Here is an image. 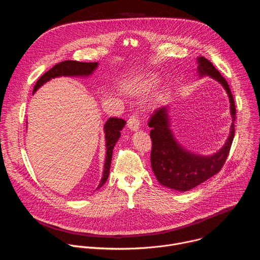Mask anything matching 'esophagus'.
Here are the masks:
<instances>
[{
	"label": "esophagus",
	"instance_id": "1",
	"mask_svg": "<svg viewBox=\"0 0 260 260\" xmlns=\"http://www.w3.org/2000/svg\"><path fill=\"white\" fill-rule=\"evenodd\" d=\"M127 126L129 129L136 132L139 129V126H140V117L137 113L133 114L129 119L127 120Z\"/></svg>",
	"mask_w": 260,
	"mask_h": 260
}]
</instances>
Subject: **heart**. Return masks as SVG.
Here are the masks:
<instances>
[{"label": "heart", "instance_id": "heart-1", "mask_svg": "<svg viewBox=\"0 0 260 260\" xmlns=\"http://www.w3.org/2000/svg\"><path fill=\"white\" fill-rule=\"evenodd\" d=\"M158 82V77L155 76V75H149L147 76L145 79H143L141 81V83L139 84V87H138V91L139 92H146L148 90H150L156 83ZM160 99V95H156L154 99H153V103H157Z\"/></svg>", "mask_w": 260, "mask_h": 260}]
</instances>
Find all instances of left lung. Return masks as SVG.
I'll use <instances>...</instances> for the list:
<instances>
[{"instance_id":"1","label":"left lung","mask_w":260,"mask_h":260,"mask_svg":"<svg viewBox=\"0 0 260 260\" xmlns=\"http://www.w3.org/2000/svg\"><path fill=\"white\" fill-rule=\"evenodd\" d=\"M198 72L201 77L205 75L210 76L226 90L231 103L233 123L224 146L213 155L204 156L184 149L176 141L170 128L169 106L160 107L154 111L148 122V125L151 127L152 171L161 185L178 191L192 189L216 175L223 167L229 156L235 137L236 106L229 83L213 63L204 56L198 58Z\"/></svg>"}]
</instances>
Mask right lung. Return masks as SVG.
Returning <instances> with one entry per match:
<instances>
[{
	"instance_id": "right-lung-1",
	"label": "right lung",
	"mask_w": 260,
	"mask_h": 260,
	"mask_svg": "<svg viewBox=\"0 0 260 260\" xmlns=\"http://www.w3.org/2000/svg\"><path fill=\"white\" fill-rule=\"evenodd\" d=\"M98 68V62H81L76 60H64L59 63H56L53 68L47 71L45 74L40 77L37 81L32 93H35L44 83L49 81L50 79L60 77V76H83L87 77L93 73V71ZM125 120L117 117H111L107 120L104 125L105 131V139H106V159L104 165V173L102 180L99 184L96 189L101 188L105 182L107 181L110 173L111 160L113 155V148L120 138V131L125 125Z\"/></svg>"
}]
</instances>
